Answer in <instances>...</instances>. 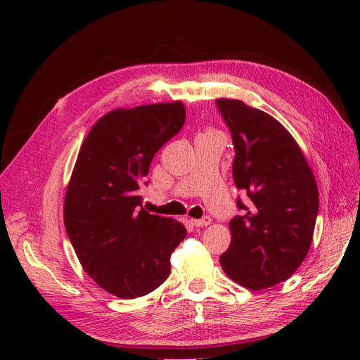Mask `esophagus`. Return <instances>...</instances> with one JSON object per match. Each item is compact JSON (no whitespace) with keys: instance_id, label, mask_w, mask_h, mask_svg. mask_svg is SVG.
I'll list each match as a JSON object with an SVG mask.
<instances>
[{"instance_id":"34e87169","label":"esophagus","mask_w":360,"mask_h":360,"mask_svg":"<svg viewBox=\"0 0 360 360\" xmlns=\"http://www.w3.org/2000/svg\"><path fill=\"white\" fill-rule=\"evenodd\" d=\"M190 223H192L195 227H207L212 223V219L210 217H204L201 219H192Z\"/></svg>"}]
</instances>
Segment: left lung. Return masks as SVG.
Masks as SVG:
<instances>
[{"mask_svg":"<svg viewBox=\"0 0 360 360\" xmlns=\"http://www.w3.org/2000/svg\"><path fill=\"white\" fill-rule=\"evenodd\" d=\"M231 129L233 181L246 190L231 246L219 257L226 275L259 290L286 281L307 258L319 212V190L302 148L271 114L236 98H218Z\"/></svg>","mask_w":360,"mask_h":360,"instance_id":"obj_1","label":"left lung"}]
</instances>
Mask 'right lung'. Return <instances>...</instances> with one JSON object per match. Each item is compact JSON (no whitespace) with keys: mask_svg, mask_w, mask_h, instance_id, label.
Wrapping results in <instances>:
<instances>
[{"mask_svg":"<svg viewBox=\"0 0 360 360\" xmlns=\"http://www.w3.org/2000/svg\"><path fill=\"white\" fill-rule=\"evenodd\" d=\"M181 101L117 108L83 141L68 182L63 218L83 269L119 298H137L170 274V255L186 238L179 221L150 215L139 186L158 150L184 125Z\"/></svg>","mask_w":360,"mask_h":360,"instance_id":"obj_1","label":"right lung"}]
</instances>
